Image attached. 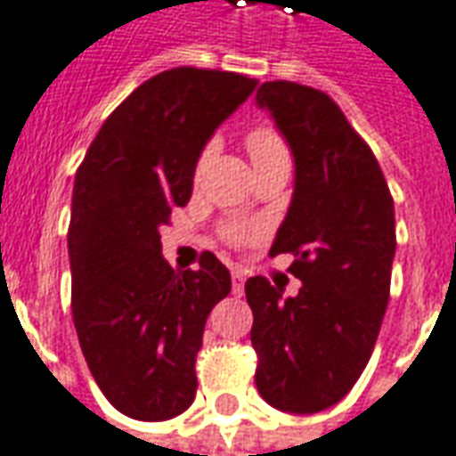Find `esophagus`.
Segmentation results:
<instances>
[{
  "label": "esophagus",
  "mask_w": 456,
  "mask_h": 456,
  "mask_svg": "<svg viewBox=\"0 0 456 456\" xmlns=\"http://www.w3.org/2000/svg\"><path fill=\"white\" fill-rule=\"evenodd\" d=\"M231 278H233V293L243 295V285H246V270L233 268L231 270Z\"/></svg>",
  "instance_id": "esophagus-1"
}]
</instances>
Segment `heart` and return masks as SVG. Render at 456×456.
Returning a JSON list of instances; mask_svg holds the SVG:
<instances>
[{"instance_id":"b5f03b06","label":"heart","mask_w":456,"mask_h":456,"mask_svg":"<svg viewBox=\"0 0 456 456\" xmlns=\"http://www.w3.org/2000/svg\"><path fill=\"white\" fill-rule=\"evenodd\" d=\"M248 151H250V159L256 161H268V159H281V156H288V149H285V141H282L273 128H256L248 134ZM210 151H203L200 161H198V168H203L206 161H208ZM225 235L231 240H243L248 235L246 225H228L225 228Z\"/></svg>"}]
</instances>
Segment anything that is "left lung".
I'll list each match as a JSON object with an SVG mask.
<instances>
[{"label":"left lung","mask_w":456,"mask_h":456,"mask_svg":"<svg viewBox=\"0 0 456 456\" xmlns=\"http://www.w3.org/2000/svg\"><path fill=\"white\" fill-rule=\"evenodd\" d=\"M293 153V198L270 256L293 253L300 290L248 278L256 385L290 414L328 410L353 390L390 300L395 206L378 159L328 94L265 81L256 94Z\"/></svg>","instance_id":"obj_1"}]
</instances>
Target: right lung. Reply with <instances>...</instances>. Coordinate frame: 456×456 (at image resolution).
<instances>
[{
    "instance_id": "obj_1",
    "label": "right lung",
    "mask_w": 456,
    "mask_h": 456,
    "mask_svg": "<svg viewBox=\"0 0 456 456\" xmlns=\"http://www.w3.org/2000/svg\"><path fill=\"white\" fill-rule=\"evenodd\" d=\"M258 78L178 66L143 81L78 166L71 198V313L81 353L106 400L143 422L186 412L210 310L231 293L213 253L175 273L161 225L186 206L200 153Z\"/></svg>"
}]
</instances>
